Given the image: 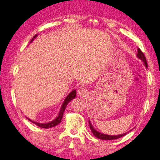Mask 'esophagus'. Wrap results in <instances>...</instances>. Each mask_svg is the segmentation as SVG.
<instances>
[{"mask_svg": "<svg viewBox=\"0 0 160 160\" xmlns=\"http://www.w3.org/2000/svg\"><path fill=\"white\" fill-rule=\"evenodd\" d=\"M85 92H86V89L83 87H81L80 89L78 90V93H79L80 95H84V94H85Z\"/></svg>", "mask_w": 160, "mask_h": 160, "instance_id": "esophagus-1", "label": "esophagus"}]
</instances>
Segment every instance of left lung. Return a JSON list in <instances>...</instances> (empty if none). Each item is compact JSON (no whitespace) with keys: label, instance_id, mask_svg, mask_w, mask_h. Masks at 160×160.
Listing matches in <instances>:
<instances>
[{"label":"left lung","instance_id":"8db88e82","mask_svg":"<svg viewBox=\"0 0 160 160\" xmlns=\"http://www.w3.org/2000/svg\"><path fill=\"white\" fill-rule=\"evenodd\" d=\"M138 57L139 58V59H141L142 61L144 62V65H145L146 68H148V63H147V60H146V58H145V55H144V53L142 52V50L138 48ZM89 124H90V129L92 131V132L94 135H95L96 138H98V139H105V140H112V139H117L118 138H120L121 137H123L124 135H125L127 133L125 134H122V135H105V134H102V133H100L99 132L96 131L95 129L93 128V127L91 125L90 121H89Z\"/></svg>","mask_w":160,"mask_h":160}]
</instances>
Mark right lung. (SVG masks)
I'll return each mask as SVG.
<instances>
[{
    "instance_id": "right-lung-1",
    "label": "right lung",
    "mask_w": 160,
    "mask_h": 160,
    "mask_svg": "<svg viewBox=\"0 0 160 160\" xmlns=\"http://www.w3.org/2000/svg\"><path fill=\"white\" fill-rule=\"evenodd\" d=\"M37 36V35H35V36L33 37V38H32L31 40V42L32 41V40H33L35 37ZM76 96V90H72V92H71L69 95L67 96V98H65V100L64 102H63V104L61 107V109H60V112H59V115L54 120H52V122H48V123H38V122H33L32 120H30V119H28L29 121L32 122V123L35 124V125H38V127H40V128H52V127H55L58 125V124H59L60 122H61V120L62 118V115H63V112H64V111L65 110V108H66V106L70 100H72V99H74Z\"/></svg>"
}]
</instances>
